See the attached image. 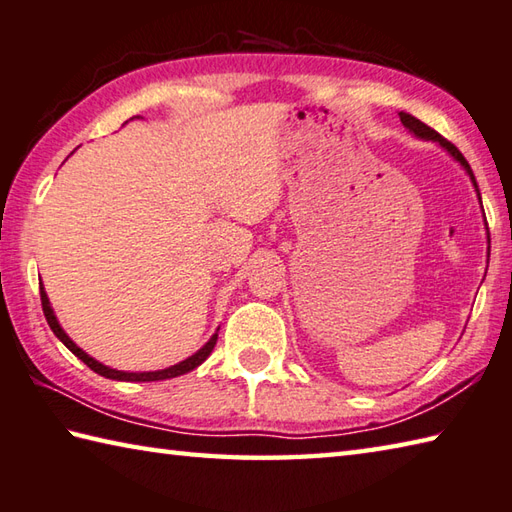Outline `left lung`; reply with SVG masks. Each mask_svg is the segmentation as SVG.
Instances as JSON below:
<instances>
[{"label":"left lung","mask_w":512,"mask_h":512,"mask_svg":"<svg viewBox=\"0 0 512 512\" xmlns=\"http://www.w3.org/2000/svg\"><path fill=\"white\" fill-rule=\"evenodd\" d=\"M398 116H401V123H403L407 129H410L412 134H416L418 138H425V141H436V143H441V145L445 147V150H448V152L454 156V159H457V161H459L463 167H466V172L470 174V179H472V183H475V188H477L475 174H472V170H470L468 161L463 159V154L457 150V147H454L450 141H445V138H443L439 132H436V129L427 127L425 123H421V120L414 118L412 114H405V111H401V114H398ZM477 194H479V188H477ZM479 201H481V197H479Z\"/></svg>","instance_id":"obj_1"}]
</instances>
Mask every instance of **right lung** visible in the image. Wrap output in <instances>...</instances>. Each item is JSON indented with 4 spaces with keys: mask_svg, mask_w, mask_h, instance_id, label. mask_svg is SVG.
<instances>
[{
    "mask_svg": "<svg viewBox=\"0 0 512 512\" xmlns=\"http://www.w3.org/2000/svg\"><path fill=\"white\" fill-rule=\"evenodd\" d=\"M40 300H42V311H44L46 322H49V327H51V331L55 333V336H58V338L64 342V347H67V349L73 353V356H78L82 362H85V365H87L89 369H94L96 374L105 376V378H111V380H127V383H150V380L176 378V376H181V374H188V371H192L194 367H199L201 362L210 356L212 349H215V345H217V333H215V336H212V338L206 342V345H203L197 353H194V356L185 358L183 362H179V365H172V367L161 369V371H141V374H129V371L109 369V367L102 365V362H98V360H94L91 356H87V353L82 351V349L76 345V342H73V340L67 336V333L62 331L58 320H55L53 309H51V304H49V297H46L42 284H40Z\"/></svg>",
    "mask_w": 512,
    "mask_h": 512,
    "instance_id": "obj_1",
    "label": "right lung"
}]
</instances>
